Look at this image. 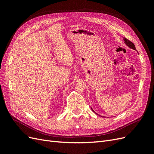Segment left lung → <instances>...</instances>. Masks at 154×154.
<instances>
[{
	"label": "left lung",
	"instance_id": "obj_1",
	"mask_svg": "<svg viewBox=\"0 0 154 154\" xmlns=\"http://www.w3.org/2000/svg\"><path fill=\"white\" fill-rule=\"evenodd\" d=\"M123 40H124V41H125V44L127 45V46H128V47L130 48H131V49H134V50H136V47H135V45L132 42H130V40H128L127 38H123ZM92 110L94 112H95L92 109Z\"/></svg>",
	"mask_w": 154,
	"mask_h": 154
}]
</instances>
